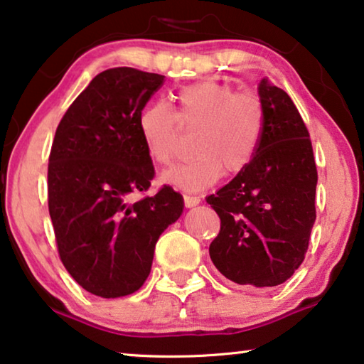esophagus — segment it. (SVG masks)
Instances as JSON below:
<instances>
[{"label":"esophagus","mask_w":364,"mask_h":364,"mask_svg":"<svg viewBox=\"0 0 364 364\" xmlns=\"http://www.w3.org/2000/svg\"><path fill=\"white\" fill-rule=\"evenodd\" d=\"M183 202H186V205L187 207H196V205H198V203H200V197H197V196H183Z\"/></svg>","instance_id":"esophagus-1"}]
</instances>
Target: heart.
<instances>
[{"label": "heart", "mask_w": 364, "mask_h": 364, "mask_svg": "<svg viewBox=\"0 0 364 364\" xmlns=\"http://www.w3.org/2000/svg\"><path fill=\"white\" fill-rule=\"evenodd\" d=\"M178 111L164 101L151 102L139 116V131L154 162L168 166L177 156L182 132H197L192 161L168 168L162 182L181 191H202L222 172H242L260 146L265 107L252 91L230 84L200 81L178 92Z\"/></svg>", "instance_id": "1"}]
</instances>
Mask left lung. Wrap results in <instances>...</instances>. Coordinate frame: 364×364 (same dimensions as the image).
I'll return each mask as SVG.
<instances>
[{
    "label": "left lung",
    "instance_id": "1",
    "mask_svg": "<svg viewBox=\"0 0 364 364\" xmlns=\"http://www.w3.org/2000/svg\"><path fill=\"white\" fill-rule=\"evenodd\" d=\"M265 131L252 162L207 197L220 217L208 248L217 270L238 285L277 287L305 260L316 218L318 172L310 132L291 97L263 79Z\"/></svg>",
    "mask_w": 364,
    "mask_h": 364
}]
</instances>
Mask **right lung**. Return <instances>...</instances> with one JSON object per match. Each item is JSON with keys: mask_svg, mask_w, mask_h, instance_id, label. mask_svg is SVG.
<instances>
[{"mask_svg": "<svg viewBox=\"0 0 364 364\" xmlns=\"http://www.w3.org/2000/svg\"><path fill=\"white\" fill-rule=\"evenodd\" d=\"M166 76L134 68L97 74L56 129L48 164V207L58 253L84 290L102 298L137 291L154 248L181 217L171 186L144 193L156 176L139 116Z\"/></svg>", "mask_w": 364, "mask_h": 364, "instance_id": "obj_1", "label": "right lung"}]
</instances>
